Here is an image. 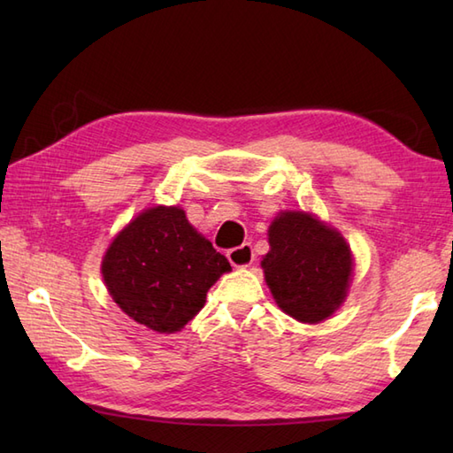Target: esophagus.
Masks as SVG:
<instances>
[{
  "label": "esophagus",
  "mask_w": 453,
  "mask_h": 453,
  "mask_svg": "<svg viewBox=\"0 0 453 453\" xmlns=\"http://www.w3.org/2000/svg\"><path fill=\"white\" fill-rule=\"evenodd\" d=\"M227 258H229V263H232L234 266L243 268V266L253 265V261H255V251H253L251 245L245 243V245H242V247L232 249V251H227Z\"/></svg>",
  "instance_id": "1"
}]
</instances>
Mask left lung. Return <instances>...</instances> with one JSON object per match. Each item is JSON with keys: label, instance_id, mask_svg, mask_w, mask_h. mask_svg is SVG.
Returning <instances> with one entry per match:
<instances>
[{"label": "left lung", "instance_id": "1", "mask_svg": "<svg viewBox=\"0 0 453 453\" xmlns=\"http://www.w3.org/2000/svg\"><path fill=\"white\" fill-rule=\"evenodd\" d=\"M265 280L278 307L302 323L339 310L352 280V253L334 227L307 211H280L268 227Z\"/></svg>", "mask_w": 453, "mask_h": 453}]
</instances>
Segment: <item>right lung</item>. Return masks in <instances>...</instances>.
<instances>
[{
	"label": "right lung",
	"mask_w": 453,
	"mask_h": 453,
	"mask_svg": "<svg viewBox=\"0 0 453 453\" xmlns=\"http://www.w3.org/2000/svg\"><path fill=\"white\" fill-rule=\"evenodd\" d=\"M232 271L179 206H153L112 239L103 280L114 303L140 325L177 333L204 307L218 278Z\"/></svg>",
	"instance_id": "right-lung-1"
}]
</instances>
